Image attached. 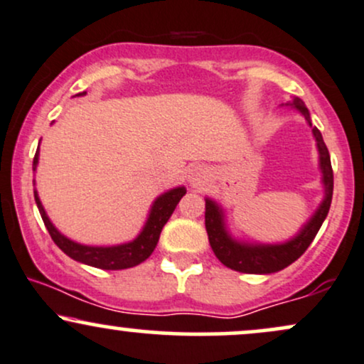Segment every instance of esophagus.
I'll use <instances>...</instances> for the list:
<instances>
[{
	"instance_id": "obj_1",
	"label": "esophagus",
	"mask_w": 364,
	"mask_h": 364,
	"mask_svg": "<svg viewBox=\"0 0 364 364\" xmlns=\"http://www.w3.org/2000/svg\"><path fill=\"white\" fill-rule=\"evenodd\" d=\"M190 183L193 186H198V185H202L203 181H205V178H207V169L203 168V166H195L193 169L190 171Z\"/></svg>"
}]
</instances>
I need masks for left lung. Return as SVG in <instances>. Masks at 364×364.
<instances>
[{
	"mask_svg": "<svg viewBox=\"0 0 364 364\" xmlns=\"http://www.w3.org/2000/svg\"><path fill=\"white\" fill-rule=\"evenodd\" d=\"M294 109H298L304 116V119L310 123V112L308 107L304 106L301 99L296 97L291 104ZM313 136L316 140V147L320 152V169L323 178L325 186V196L323 202L320 203L318 210L313 214V217L304 224V228L298 232L291 241L281 245H250V243H240V241L232 240L229 232L225 231L224 225V214L223 208L212 202L210 198L205 200V229L208 235V243H210L212 250H214L215 257L219 258L220 263H224L229 269L236 270V272L243 274H272L279 272V270L286 269L292 262L298 260L301 255L306 252L308 246L315 240L316 232L323 224L325 217L328 214L330 203H332V191H333V171L332 164H330L328 149L325 145L321 133L318 128L311 127Z\"/></svg>",
	"mask_w": 364,
	"mask_h": 364,
	"instance_id": "obj_1",
	"label": "left lung"
}]
</instances>
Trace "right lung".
Returning a JSON list of instances; mask_svg holds the SVG:
<instances>
[{"label":"right lung","mask_w":364,"mask_h":364,"mask_svg":"<svg viewBox=\"0 0 364 364\" xmlns=\"http://www.w3.org/2000/svg\"><path fill=\"white\" fill-rule=\"evenodd\" d=\"M83 94H85V92H82V94L78 95ZM37 162H39V149H37L34 164H32V169L34 171L37 168ZM185 193V186H178L159 196L156 202H154L152 208H150L149 219L147 223H145L144 229H141V232L135 237V240L129 241V243L118 246H87L68 240V237L63 236L61 232L54 228L51 220H49V217L46 215V210L43 203H41L39 195H37V191L34 190L37 208H39L44 225L48 228L49 235H51L54 243L58 245V248H60L63 253L68 255L70 258H73V260L85 263V265L90 267H97V269L102 270L129 269V267H135L139 265V263L147 260L154 250H156L162 228L168 223L171 214H173L178 202Z\"/></svg>","instance_id":"obj_1"}]
</instances>
